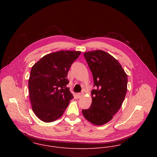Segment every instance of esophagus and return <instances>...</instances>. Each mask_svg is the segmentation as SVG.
Masks as SVG:
<instances>
[{
	"mask_svg": "<svg viewBox=\"0 0 157 157\" xmlns=\"http://www.w3.org/2000/svg\"><path fill=\"white\" fill-rule=\"evenodd\" d=\"M83 93H78V94H77V98H80L81 97H83Z\"/></svg>",
	"mask_w": 157,
	"mask_h": 157,
	"instance_id": "34e87169",
	"label": "esophagus"
}]
</instances>
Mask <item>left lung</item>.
Instances as JSON below:
<instances>
[{
    "label": "left lung",
    "mask_w": 157,
    "mask_h": 157,
    "mask_svg": "<svg viewBox=\"0 0 157 157\" xmlns=\"http://www.w3.org/2000/svg\"><path fill=\"white\" fill-rule=\"evenodd\" d=\"M92 74L94 86L90 108L83 109L85 118L95 125L111 120L121 108L127 92L128 76L120 63L109 53L95 50L84 53Z\"/></svg>",
    "instance_id": "8db88e82"
}]
</instances>
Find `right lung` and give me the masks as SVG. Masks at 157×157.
I'll return each mask as SVG.
<instances>
[{
    "label": "right lung",
    "mask_w": 157,
    "mask_h": 157,
    "mask_svg": "<svg viewBox=\"0 0 157 157\" xmlns=\"http://www.w3.org/2000/svg\"><path fill=\"white\" fill-rule=\"evenodd\" d=\"M80 51H60L45 55L31 68L28 89L32 109L45 123L62 116L74 97L67 87V72Z\"/></svg>",
    "instance_id": "right-lung-1"
}]
</instances>
